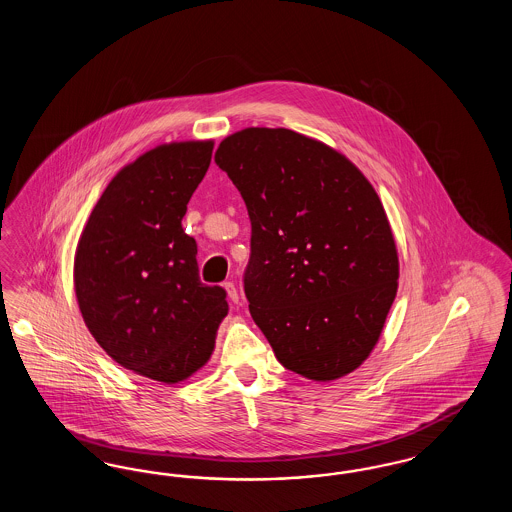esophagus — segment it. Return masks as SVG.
Instances as JSON below:
<instances>
[{
  "label": "esophagus",
  "instance_id": "obj_1",
  "mask_svg": "<svg viewBox=\"0 0 512 512\" xmlns=\"http://www.w3.org/2000/svg\"><path fill=\"white\" fill-rule=\"evenodd\" d=\"M224 290L228 293V297H230L232 303H240V293H238V288L234 286V282H226V284H224Z\"/></svg>",
  "mask_w": 512,
  "mask_h": 512
}]
</instances>
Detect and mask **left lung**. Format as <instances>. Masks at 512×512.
Segmentation results:
<instances>
[{
  "label": "left lung",
  "mask_w": 512,
  "mask_h": 512,
  "mask_svg": "<svg viewBox=\"0 0 512 512\" xmlns=\"http://www.w3.org/2000/svg\"><path fill=\"white\" fill-rule=\"evenodd\" d=\"M215 163L244 197V290L280 365L332 382L365 363L397 295L384 205L343 153L288 128L226 136Z\"/></svg>",
  "instance_id": "1"
}]
</instances>
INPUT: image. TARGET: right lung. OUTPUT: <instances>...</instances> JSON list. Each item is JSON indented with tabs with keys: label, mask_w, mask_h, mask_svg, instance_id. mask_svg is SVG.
Returning a JSON list of instances; mask_svg holds the SVG:
<instances>
[{
	"label": "right lung",
	"mask_w": 512,
	"mask_h": 512,
	"mask_svg": "<svg viewBox=\"0 0 512 512\" xmlns=\"http://www.w3.org/2000/svg\"><path fill=\"white\" fill-rule=\"evenodd\" d=\"M213 146L161 144L122 167L74 253V293L90 334L115 363L161 384L207 365L228 313L226 292L201 284L197 245L182 228Z\"/></svg>",
	"instance_id": "obj_1"
}]
</instances>
